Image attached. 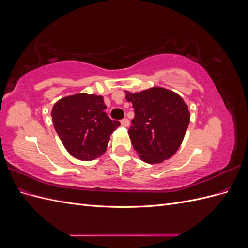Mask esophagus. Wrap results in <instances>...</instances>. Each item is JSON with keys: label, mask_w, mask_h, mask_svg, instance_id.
<instances>
[{"label": "esophagus", "mask_w": 248, "mask_h": 248, "mask_svg": "<svg viewBox=\"0 0 248 248\" xmlns=\"http://www.w3.org/2000/svg\"><path fill=\"white\" fill-rule=\"evenodd\" d=\"M121 125L122 126H124V127H127L129 125V120L128 119H123V120H121Z\"/></svg>", "instance_id": "34e87169"}]
</instances>
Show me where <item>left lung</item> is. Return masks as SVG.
<instances>
[{
	"mask_svg": "<svg viewBox=\"0 0 248 248\" xmlns=\"http://www.w3.org/2000/svg\"><path fill=\"white\" fill-rule=\"evenodd\" d=\"M134 118L128 129L141 160L159 163L174 155L189 124L188 107L175 92L154 87L140 93L126 92Z\"/></svg>",
	"mask_w": 248,
	"mask_h": 248,
	"instance_id": "1",
	"label": "left lung"
}]
</instances>
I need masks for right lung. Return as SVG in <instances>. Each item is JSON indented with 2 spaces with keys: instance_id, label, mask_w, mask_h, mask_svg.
Masks as SVG:
<instances>
[{
  "instance_id": "right-lung-1",
  "label": "right lung",
  "mask_w": 248,
  "mask_h": 248,
  "mask_svg": "<svg viewBox=\"0 0 248 248\" xmlns=\"http://www.w3.org/2000/svg\"><path fill=\"white\" fill-rule=\"evenodd\" d=\"M103 97L86 93L67 96L55 103L52 122L64 147L73 157L92 160L106 152L109 136L120 126L104 109Z\"/></svg>"
}]
</instances>
